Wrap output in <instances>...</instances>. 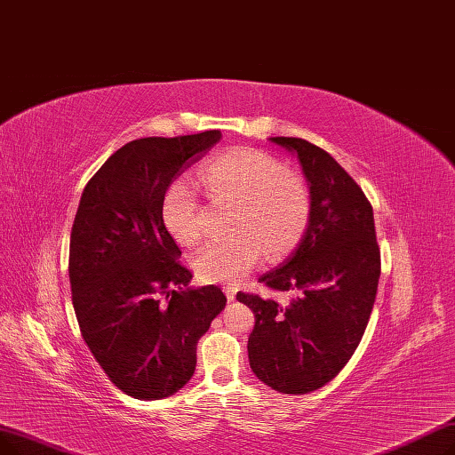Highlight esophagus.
<instances>
[{
	"label": "esophagus",
	"mask_w": 455,
	"mask_h": 455,
	"mask_svg": "<svg viewBox=\"0 0 455 455\" xmlns=\"http://www.w3.org/2000/svg\"><path fill=\"white\" fill-rule=\"evenodd\" d=\"M224 292H226V298H228L229 301H233L235 296H236V287H235V285H226V287H224Z\"/></svg>",
	"instance_id": "obj_1"
}]
</instances>
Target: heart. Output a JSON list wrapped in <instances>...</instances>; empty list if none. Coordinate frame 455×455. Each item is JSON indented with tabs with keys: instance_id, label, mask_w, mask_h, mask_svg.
Masks as SVG:
<instances>
[{
	"instance_id": "1",
	"label": "heart",
	"mask_w": 455,
	"mask_h": 455,
	"mask_svg": "<svg viewBox=\"0 0 455 455\" xmlns=\"http://www.w3.org/2000/svg\"><path fill=\"white\" fill-rule=\"evenodd\" d=\"M198 180L214 205L235 207L233 236L207 244L194 257V268L204 281L236 283L263 253L268 261L283 259L307 228L311 200L306 181L265 151H229L200 168ZM161 216L180 244H198L207 233L205 207L185 178L164 188Z\"/></svg>"
}]
</instances>
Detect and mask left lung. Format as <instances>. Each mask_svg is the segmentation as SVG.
<instances>
[{"instance_id":"left-lung-1","label":"left lung","mask_w":455,"mask_h":455,"mask_svg":"<svg viewBox=\"0 0 455 455\" xmlns=\"http://www.w3.org/2000/svg\"><path fill=\"white\" fill-rule=\"evenodd\" d=\"M268 140L296 157L311 205L294 251L259 281L296 298L285 307L259 294L236 299L255 315L253 374L277 393L307 395L344 369L369 323L381 272L374 211L328 151L294 137Z\"/></svg>"}]
</instances>
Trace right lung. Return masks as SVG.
<instances>
[{"instance_id": "obj_1", "label": "right lung", "mask_w": 455, "mask_h": 455, "mask_svg": "<svg viewBox=\"0 0 455 455\" xmlns=\"http://www.w3.org/2000/svg\"><path fill=\"white\" fill-rule=\"evenodd\" d=\"M222 139L219 129L122 146L86 183L70 236L81 335L127 396L168 398L192 378L196 344L226 307L216 285L188 287L161 216L170 181Z\"/></svg>"}]
</instances>
